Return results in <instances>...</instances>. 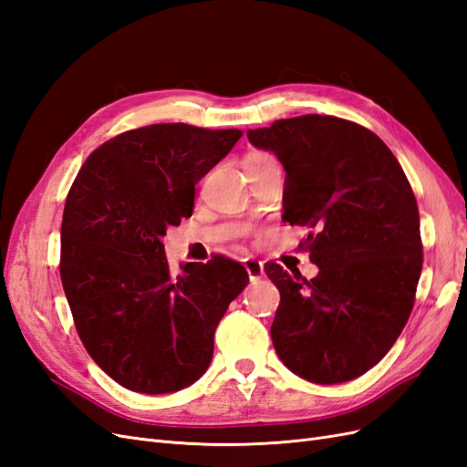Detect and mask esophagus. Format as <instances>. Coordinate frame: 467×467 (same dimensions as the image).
<instances>
[{"instance_id":"esophagus-1","label":"esophagus","mask_w":467,"mask_h":467,"mask_svg":"<svg viewBox=\"0 0 467 467\" xmlns=\"http://www.w3.org/2000/svg\"><path fill=\"white\" fill-rule=\"evenodd\" d=\"M244 266H245V271H247V275H249L251 280L261 278L263 273H265V271H263V263H261V261H255V259H245Z\"/></svg>"}]
</instances>
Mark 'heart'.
I'll list each match as a JSON object with an SVG mask.
<instances>
[{
	"label": "heart",
	"instance_id": "1",
	"mask_svg": "<svg viewBox=\"0 0 467 467\" xmlns=\"http://www.w3.org/2000/svg\"><path fill=\"white\" fill-rule=\"evenodd\" d=\"M268 158H273V155L261 153V151H253V153H249V155H247V160H245V161H261V160H268Z\"/></svg>",
	"mask_w": 467,
	"mask_h": 467
}]
</instances>
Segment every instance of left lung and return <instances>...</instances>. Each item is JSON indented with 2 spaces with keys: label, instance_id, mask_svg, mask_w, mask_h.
<instances>
[{
  "label": "left lung",
  "instance_id": "1",
  "mask_svg": "<svg viewBox=\"0 0 467 467\" xmlns=\"http://www.w3.org/2000/svg\"><path fill=\"white\" fill-rule=\"evenodd\" d=\"M247 138L285 167L282 220L314 230L300 245L319 266L312 280L265 266L280 292L276 355L314 384L355 379L388 355L415 304L422 244L411 185L389 148L357 122L304 115Z\"/></svg>",
  "mask_w": 467,
  "mask_h": 467
}]
</instances>
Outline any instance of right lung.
Listing matches in <instances>:
<instances>
[{
	"mask_svg": "<svg viewBox=\"0 0 467 467\" xmlns=\"http://www.w3.org/2000/svg\"><path fill=\"white\" fill-rule=\"evenodd\" d=\"M242 134L182 122L122 132L89 155L67 192L62 286L83 347L126 389L171 393L199 379L220 319L247 286L245 268L222 255L173 275L161 244Z\"/></svg>",
	"mask_w": 467,
	"mask_h": 467,
	"instance_id": "add662e5",
	"label": "right lung"
}]
</instances>
